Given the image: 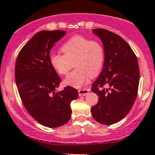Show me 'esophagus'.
Instances as JSON below:
<instances>
[{
	"label": "esophagus",
	"instance_id": "34e87169",
	"mask_svg": "<svg viewBox=\"0 0 155 155\" xmlns=\"http://www.w3.org/2000/svg\"><path fill=\"white\" fill-rule=\"evenodd\" d=\"M89 92V90L87 88H83V89H80L78 90V94H79L80 96H85L86 94H88Z\"/></svg>",
	"mask_w": 155,
	"mask_h": 155
}]
</instances>
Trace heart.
<instances>
[{
  "mask_svg": "<svg viewBox=\"0 0 155 155\" xmlns=\"http://www.w3.org/2000/svg\"><path fill=\"white\" fill-rule=\"evenodd\" d=\"M64 55L52 54L50 63L56 73L66 75L74 64L76 69L64 81V84L81 88L90 76H96L102 68L104 53L102 45L84 36L74 35L61 48Z\"/></svg>",
  "mask_w": 155,
  "mask_h": 155,
  "instance_id": "1",
  "label": "heart"
}]
</instances>
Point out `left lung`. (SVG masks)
I'll return each mask as SVG.
<instances>
[{
    "instance_id": "left-lung-1",
    "label": "left lung",
    "mask_w": 155,
    "mask_h": 155,
    "mask_svg": "<svg viewBox=\"0 0 155 155\" xmlns=\"http://www.w3.org/2000/svg\"><path fill=\"white\" fill-rule=\"evenodd\" d=\"M93 32L103 43L104 63L92 84L91 91L99 96V101L91 111L95 120L109 125L124 118L135 102L139 64L130 45L120 36L104 29H94Z\"/></svg>"
}]
</instances>
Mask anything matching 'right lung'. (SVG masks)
Returning <instances> with one entry per match:
<instances>
[{
	"mask_svg": "<svg viewBox=\"0 0 155 155\" xmlns=\"http://www.w3.org/2000/svg\"><path fill=\"white\" fill-rule=\"evenodd\" d=\"M65 31H40L21 49L15 65L20 98L29 114L44 126L58 128L70 120V103L78 97L77 89L67 86L56 92L60 78L50 63L51 49Z\"/></svg>",
	"mask_w": 155,
	"mask_h": 155,
	"instance_id": "obj_1",
	"label": "right lung"
}]
</instances>
